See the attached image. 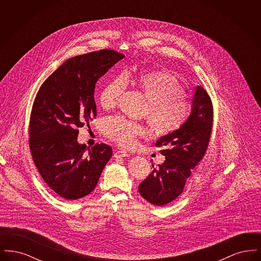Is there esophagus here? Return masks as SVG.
<instances>
[{
	"label": "esophagus",
	"mask_w": 261,
	"mask_h": 261,
	"mask_svg": "<svg viewBox=\"0 0 261 261\" xmlns=\"http://www.w3.org/2000/svg\"><path fill=\"white\" fill-rule=\"evenodd\" d=\"M130 154L125 150H117L114 153V158H128Z\"/></svg>",
	"instance_id": "1"
}]
</instances>
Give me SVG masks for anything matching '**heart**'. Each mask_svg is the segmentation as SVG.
I'll list each match as a JSON object with an SVG mask.
<instances>
[{"mask_svg": "<svg viewBox=\"0 0 261 261\" xmlns=\"http://www.w3.org/2000/svg\"><path fill=\"white\" fill-rule=\"evenodd\" d=\"M125 81L132 83L148 101L146 117L151 130L158 135H167L177 130L186 120L188 103L185 92L176 76L165 69H150L138 76L119 75L109 81L99 94V106L112 110L125 88ZM106 135L120 146L129 147L144 127L121 116L110 117L103 122Z\"/></svg>", "mask_w": 261, "mask_h": 261, "instance_id": "heart-1", "label": "heart"}]
</instances>
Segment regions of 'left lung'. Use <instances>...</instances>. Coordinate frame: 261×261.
Instances as JSON below:
<instances>
[{
    "label": "left lung",
    "mask_w": 261,
    "mask_h": 261,
    "mask_svg": "<svg viewBox=\"0 0 261 261\" xmlns=\"http://www.w3.org/2000/svg\"><path fill=\"white\" fill-rule=\"evenodd\" d=\"M213 110L210 96L200 86L195 89L192 111L186 121L156 141L165 156L140 184V195L151 204L162 206L178 198L184 190L191 170L203 158L211 139Z\"/></svg>",
    "instance_id": "8db88e82"
}]
</instances>
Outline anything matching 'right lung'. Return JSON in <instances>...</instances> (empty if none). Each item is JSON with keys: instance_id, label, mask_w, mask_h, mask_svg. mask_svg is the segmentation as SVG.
Returning a JSON list of instances; mask_svg holds the SVG:
<instances>
[{"instance_id": "right-lung-1", "label": "right lung", "mask_w": 261, "mask_h": 261, "mask_svg": "<svg viewBox=\"0 0 261 261\" xmlns=\"http://www.w3.org/2000/svg\"><path fill=\"white\" fill-rule=\"evenodd\" d=\"M123 58L112 50L70 58L38 91L29 124L31 154L44 181L65 200L89 195L112 158L109 145L90 149L77 136L78 128L97 115V81Z\"/></svg>"}]
</instances>
